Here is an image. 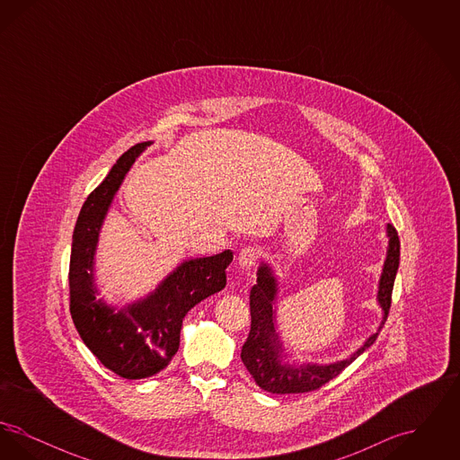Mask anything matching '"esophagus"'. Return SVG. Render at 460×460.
<instances>
[{"label": "esophagus", "instance_id": "esophagus-1", "mask_svg": "<svg viewBox=\"0 0 460 460\" xmlns=\"http://www.w3.org/2000/svg\"><path fill=\"white\" fill-rule=\"evenodd\" d=\"M259 257H261V252L257 246H244L238 253V263L243 269H252V267H255Z\"/></svg>", "mask_w": 460, "mask_h": 460}]
</instances>
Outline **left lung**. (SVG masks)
Returning a JSON list of instances; mask_svg holds the SVG:
<instances>
[{"label": "left lung", "mask_w": 460, "mask_h": 460, "mask_svg": "<svg viewBox=\"0 0 460 460\" xmlns=\"http://www.w3.org/2000/svg\"><path fill=\"white\" fill-rule=\"evenodd\" d=\"M388 250L386 261L377 286V304L383 308V321L377 331L371 334L366 343L351 353L349 358L332 364H300L291 366L286 362L283 343L276 332V298L278 281L272 269L262 263L257 270V285L250 291V315L252 328L241 349V360L252 374L255 383L269 394H306L321 388L332 377H336L345 367L376 341L379 331L385 326L390 306L394 278L400 263V240L392 224L386 226Z\"/></svg>", "instance_id": "obj_1"}]
</instances>
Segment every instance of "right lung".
I'll list each match as a JSON object with an SVG mask.
<instances>
[{
  "mask_svg": "<svg viewBox=\"0 0 460 460\" xmlns=\"http://www.w3.org/2000/svg\"><path fill=\"white\" fill-rule=\"evenodd\" d=\"M152 141L122 155L103 182L84 201L72 236L68 286L70 315L84 345L111 372L143 379L165 369L179 349L184 315L226 286L233 252L184 261L148 296L122 308L98 300L94 253L110 205L134 160Z\"/></svg>",
  "mask_w": 460,
  "mask_h": 460,
  "instance_id": "1",
  "label": "right lung"
}]
</instances>
